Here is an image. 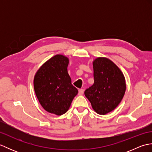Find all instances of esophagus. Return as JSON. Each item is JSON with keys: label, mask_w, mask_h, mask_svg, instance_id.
<instances>
[{"label": "esophagus", "mask_w": 152, "mask_h": 152, "mask_svg": "<svg viewBox=\"0 0 152 152\" xmlns=\"http://www.w3.org/2000/svg\"><path fill=\"white\" fill-rule=\"evenodd\" d=\"M83 93H84V90L83 89H80L79 90V92H78V95H82L83 94Z\"/></svg>", "instance_id": "34e87169"}]
</instances>
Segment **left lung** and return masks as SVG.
<instances>
[{
  "label": "left lung",
  "instance_id": "8db88e82",
  "mask_svg": "<svg viewBox=\"0 0 152 152\" xmlns=\"http://www.w3.org/2000/svg\"><path fill=\"white\" fill-rule=\"evenodd\" d=\"M93 66L94 83L84 94L94 111L105 115L114 110L124 98L125 78L119 68L106 57L96 58Z\"/></svg>",
  "mask_w": 152,
  "mask_h": 152
}]
</instances>
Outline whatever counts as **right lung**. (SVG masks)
Masks as SVG:
<instances>
[{"mask_svg":"<svg viewBox=\"0 0 152 152\" xmlns=\"http://www.w3.org/2000/svg\"><path fill=\"white\" fill-rule=\"evenodd\" d=\"M69 63L67 57L56 55L46 61L34 75L35 94L42 108L51 114L61 115L66 113L78 93L68 74Z\"/></svg>","mask_w":152,"mask_h":152,"instance_id":"right-lung-1","label":"right lung"}]
</instances>
